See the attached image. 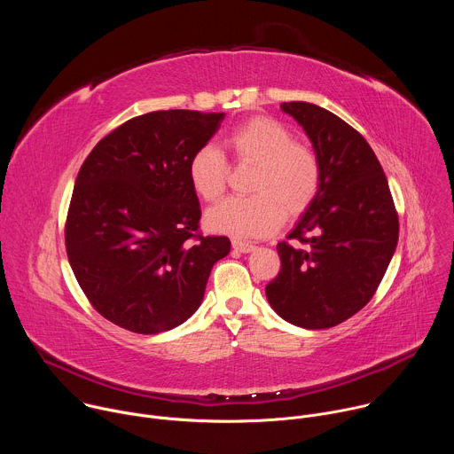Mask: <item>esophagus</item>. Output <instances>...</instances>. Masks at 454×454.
<instances>
[{
    "mask_svg": "<svg viewBox=\"0 0 454 454\" xmlns=\"http://www.w3.org/2000/svg\"><path fill=\"white\" fill-rule=\"evenodd\" d=\"M231 246H233L235 251H240V253H249V251L254 249V246L251 242H244V240H239V239H233Z\"/></svg>",
    "mask_w": 454,
    "mask_h": 454,
    "instance_id": "1",
    "label": "esophagus"
}]
</instances>
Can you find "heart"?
Instances as JSON below:
<instances>
[{
  "label": "heart",
  "mask_w": 454,
  "mask_h": 454,
  "mask_svg": "<svg viewBox=\"0 0 454 454\" xmlns=\"http://www.w3.org/2000/svg\"><path fill=\"white\" fill-rule=\"evenodd\" d=\"M226 149L240 165L254 167L251 198H228L208 208L207 228L231 237H262L277 231L286 217L303 214L321 183L317 154L294 142L289 129L270 116H254L226 137ZM188 179L205 201H215L226 188L228 163L214 145H203L188 161Z\"/></svg>",
  "instance_id": "1"
}]
</instances>
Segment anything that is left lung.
Wrapping results in <instances>:
<instances>
[{
  "mask_svg": "<svg viewBox=\"0 0 454 454\" xmlns=\"http://www.w3.org/2000/svg\"><path fill=\"white\" fill-rule=\"evenodd\" d=\"M321 165L314 201L278 242L280 273L266 286L275 312L301 329H331L375 294L399 240V217L382 167L368 142L334 113L284 102Z\"/></svg>",
  "mask_w": 454,
  "mask_h": 454,
  "instance_id": "1",
  "label": "left lung"
}]
</instances>
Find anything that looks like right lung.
Returning <instances> with one entry per match:
<instances>
[{
    "label": "right lung",
    "instance_id": "right-lung-1",
    "mask_svg": "<svg viewBox=\"0 0 454 454\" xmlns=\"http://www.w3.org/2000/svg\"><path fill=\"white\" fill-rule=\"evenodd\" d=\"M224 113L153 111L127 120L84 160L64 228L90 303L114 325L158 334L203 301L228 237L198 233L201 208L188 161Z\"/></svg>",
    "mask_w": 454,
    "mask_h": 454
}]
</instances>
